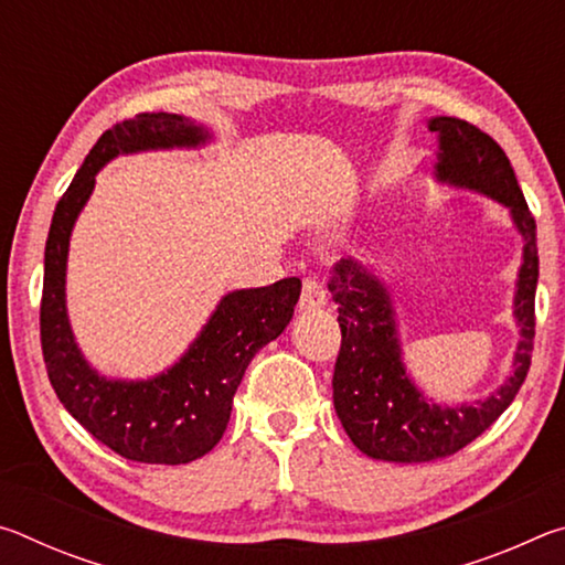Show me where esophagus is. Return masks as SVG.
Here are the masks:
<instances>
[{
	"label": "esophagus",
	"instance_id": "esophagus-1",
	"mask_svg": "<svg viewBox=\"0 0 565 565\" xmlns=\"http://www.w3.org/2000/svg\"><path fill=\"white\" fill-rule=\"evenodd\" d=\"M327 303V291H323L321 281L317 279H303L301 296H299V311H311Z\"/></svg>",
	"mask_w": 565,
	"mask_h": 565
}]
</instances>
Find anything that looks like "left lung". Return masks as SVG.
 Segmentation results:
<instances>
[{"label": "left lung", "instance_id": "8db88e82", "mask_svg": "<svg viewBox=\"0 0 565 565\" xmlns=\"http://www.w3.org/2000/svg\"><path fill=\"white\" fill-rule=\"evenodd\" d=\"M428 129L438 134L436 179L495 199L509 209L523 238L513 296L521 341L513 353V374L491 396L461 406L434 404L406 374L394 301L384 279L356 259H341L333 266L329 291L339 303L341 327V351L331 381L333 408L361 454L394 463L436 461L481 436L519 394L529 374L535 337V218L509 157L489 134L463 119L434 117Z\"/></svg>", "mask_w": 565, "mask_h": 565}]
</instances>
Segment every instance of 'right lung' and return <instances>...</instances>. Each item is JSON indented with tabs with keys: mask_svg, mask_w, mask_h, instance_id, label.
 Returning <instances> with one entry per match:
<instances>
[{
	"mask_svg": "<svg viewBox=\"0 0 565 565\" xmlns=\"http://www.w3.org/2000/svg\"><path fill=\"white\" fill-rule=\"evenodd\" d=\"M212 139L181 114H137L104 131L54 209L44 248L40 309L42 353L56 396L87 431L129 461L179 466L202 458L224 436L244 371L256 351L289 327L301 281L281 279L238 289L218 301L189 351L147 381L107 379L76 347L66 317V254L76 216L94 191L97 171L119 154L202 147Z\"/></svg>",
	"mask_w": 565,
	"mask_h": 565,
	"instance_id": "1",
	"label": "right lung"
}]
</instances>
